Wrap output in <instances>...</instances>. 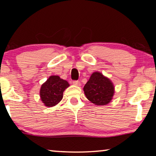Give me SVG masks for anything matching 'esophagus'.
Instances as JSON below:
<instances>
[{
  "mask_svg": "<svg viewBox=\"0 0 156 156\" xmlns=\"http://www.w3.org/2000/svg\"><path fill=\"white\" fill-rule=\"evenodd\" d=\"M73 85H75V86H80V81H78V80L73 81Z\"/></svg>",
  "mask_w": 156,
  "mask_h": 156,
  "instance_id": "obj_1",
  "label": "esophagus"
}]
</instances>
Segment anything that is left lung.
<instances>
[{"mask_svg":"<svg viewBox=\"0 0 156 156\" xmlns=\"http://www.w3.org/2000/svg\"><path fill=\"white\" fill-rule=\"evenodd\" d=\"M84 93L89 101L98 106L109 103L113 99L115 87L112 80L102 73H92L83 88Z\"/></svg>","mask_w":156,"mask_h":156,"instance_id":"1","label":"left lung"}]
</instances>
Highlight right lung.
<instances>
[{
	"instance_id": "right-lung-1",
	"label": "right lung",
	"mask_w": 156,
	"mask_h": 156,
	"mask_svg": "<svg viewBox=\"0 0 156 156\" xmlns=\"http://www.w3.org/2000/svg\"><path fill=\"white\" fill-rule=\"evenodd\" d=\"M69 87L67 81L58 76H51L42 84L40 89L41 100L47 107L56 106L61 101L63 92Z\"/></svg>"
}]
</instances>
